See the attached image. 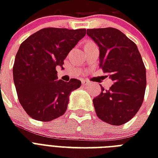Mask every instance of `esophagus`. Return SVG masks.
Instances as JSON below:
<instances>
[{
	"instance_id": "1",
	"label": "esophagus",
	"mask_w": 158,
	"mask_h": 158,
	"mask_svg": "<svg viewBox=\"0 0 158 158\" xmlns=\"http://www.w3.org/2000/svg\"><path fill=\"white\" fill-rule=\"evenodd\" d=\"M81 82H82V84H83V85H87V84H89V82L88 81V80H86V79H83Z\"/></svg>"
}]
</instances>
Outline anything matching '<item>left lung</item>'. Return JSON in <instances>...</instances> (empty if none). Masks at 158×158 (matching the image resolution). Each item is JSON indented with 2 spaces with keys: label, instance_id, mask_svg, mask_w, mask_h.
I'll use <instances>...</instances> for the list:
<instances>
[{
  "label": "left lung",
  "instance_id": "left-lung-1",
  "mask_svg": "<svg viewBox=\"0 0 158 158\" xmlns=\"http://www.w3.org/2000/svg\"><path fill=\"white\" fill-rule=\"evenodd\" d=\"M99 48L100 67L114 81L109 90L94 98L97 115L113 125L131 120L142 106L146 89V69L133 41L114 28L87 29Z\"/></svg>",
  "mask_w": 158,
  "mask_h": 158
}]
</instances>
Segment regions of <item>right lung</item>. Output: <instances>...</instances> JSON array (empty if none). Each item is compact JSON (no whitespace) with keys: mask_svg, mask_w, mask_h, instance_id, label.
<instances>
[{"mask_svg":"<svg viewBox=\"0 0 158 158\" xmlns=\"http://www.w3.org/2000/svg\"><path fill=\"white\" fill-rule=\"evenodd\" d=\"M86 34L85 28H45L21 43L13 66L19 101L30 117L51 121L64 115L72 91L81 81L57 79L56 66Z\"/></svg>","mask_w":158,"mask_h":158,"instance_id":"obj_1","label":"right lung"}]
</instances>
